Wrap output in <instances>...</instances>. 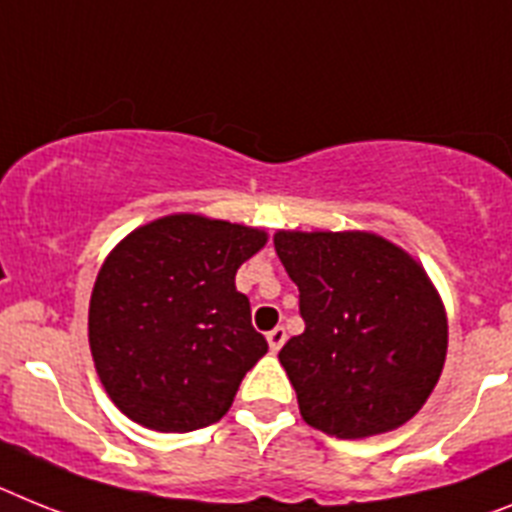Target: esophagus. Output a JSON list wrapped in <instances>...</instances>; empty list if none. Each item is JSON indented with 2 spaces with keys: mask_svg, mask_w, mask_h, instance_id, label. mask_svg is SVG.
Returning <instances> with one entry per match:
<instances>
[{
  "mask_svg": "<svg viewBox=\"0 0 512 512\" xmlns=\"http://www.w3.org/2000/svg\"><path fill=\"white\" fill-rule=\"evenodd\" d=\"M283 343H286V328H281V325H278V328H273L268 333V346H270V351H273V354H276L278 349H281Z\"/></svg>",
  "mask_w": 512,
  "mask_h": 512,
  "instance_id": "obj_1",
  "label": "esophagus"
}]
</instances>
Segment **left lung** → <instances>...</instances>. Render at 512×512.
Segmentation results:
<instances>
[{
  "label": "left lung",
  "instance_id": "obj_1",
  "mask_svg": "<svg viewBox=\"0 0 512 512\" xmlns=\"http://www.w3.org/2000/svg\"><path fill=\"white\" fill-rule=\"evenodd\" d=\"M304 333L281 349L309 427L359 440L422 409L448 354L440 294L409 252L369 231H278Z\"/></svg>",
  "mask_w": 512,
  "mask_h": 512
}]
</instances>
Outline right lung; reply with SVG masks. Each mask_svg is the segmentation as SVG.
Listing matches in <instances>:
<instances>
[{
	"label": "right lung",
	"instance_id": "1",
	"mask_svg": "<svg viewBox=\"0 0 512 512\" xmlns=\"http://www.w3.org/2000/svg\"><path fill=\"white\" fill-rule=\"evenodd\" d=\"M265 231L176 213L124 236L90 294L88 341L109 398L156 432L216 424L268 351L234 276Z\"/></svg>",
	"mask_w": 512,
	"mask_h": 512
}]
</instances>
